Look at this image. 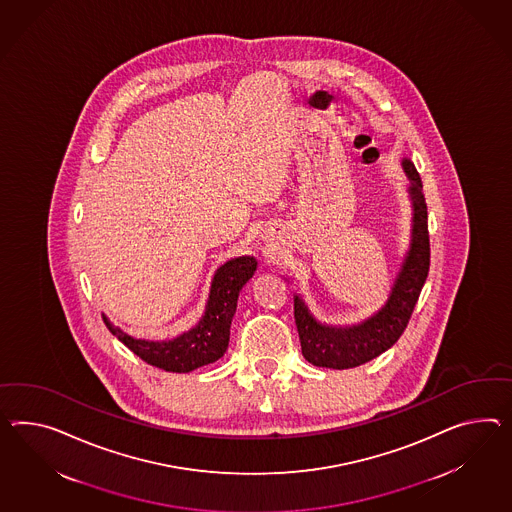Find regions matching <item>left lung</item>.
<instances>
[{"label": "left lung", "mask_w": 512, "mask_h": 512, "mask_svg": "<svg viewBox=\"0 0 512 512\" xmlns=\"http://www.w3.org/2000/svg\"><path fill=\"white\" fill-rule=\"evenodd\" d=\"M410 187L408 195L412 200V236L410 249L403 260L394 286L386 304L377 314L367 317L360 325L334 328L321 325L310 314L308 306L299 295L293 297L295 325L299 330L302 356L317 367L349 369L362 366L379 354L388 351L405 332L410 315L420 297L421 288L429 275L431 245L427 226V204L421 193V178L414 163L403 159Z\"/></svg>", "instance_id": "1"}]
</instances>
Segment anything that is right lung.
Listing matches in <instances>:
<instances>
[{"label": "right lung", "mask_w": 512, "mask_h": 512, "mask_svg": "<svg viewBox=\"0 0 512 512\" xmlns=\"http://www.w3.org/2000/svg\"><path fill=\"white\" fill-rule=\"evenodd\" d=\"M256 267L258 262L252 256H239L221 265L211 280L210 299L202 319L174 340H135L124 330L113 327L104 315L105 327L150 366L171 373H189L197 367L208 366L217 362L228 349L239 291L252 278Z\"/></svg>", "instance_id": "obj_1"}]
</instances>
